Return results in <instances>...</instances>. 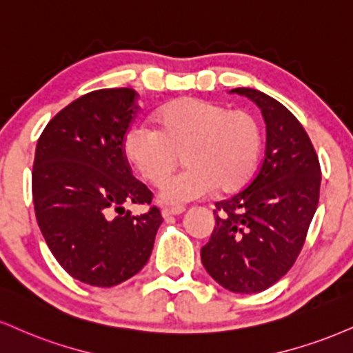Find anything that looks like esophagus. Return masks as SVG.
Returning <instances> with one entry per match:
<instances>
[{
    "mask_svg": "<svg viewBox=\"0 0 353 353\" xmlns=\"http://www.w3.org/2000/svg\"><path fill=\"white\" fill-rule=\"evenodd\" d=\"M184 210H185L184 207H164L163 217L168 219V217H172V215H181Z\"/></svg>",
    "mask_w": 353,
    "mask_h": 353,
    "instance_id": "1",
    "label": "esophagus"
}]
</instances>
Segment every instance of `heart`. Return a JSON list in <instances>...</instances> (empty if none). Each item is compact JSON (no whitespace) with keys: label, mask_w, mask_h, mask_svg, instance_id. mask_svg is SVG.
<instances>
[{"label":"heart","mask_w":353,"mask_h":353,"mask_svg":"<svg viewBox=\"0 0 353 353\" xmlns=\"http://www.w3.org/2000/svg\"><path fill=\"white\" fill-rule=\"evenodd\" d=\"M154 125H131L121 146L126 161L152 185L172 172L182 152L188 168L161 185L164 203L179 205L214 189H240L260 159L261 131L256 120L214 101L192 97L174 100L156 112Z\"/></svg>","instance_id":"obj_1"}]
</instances>
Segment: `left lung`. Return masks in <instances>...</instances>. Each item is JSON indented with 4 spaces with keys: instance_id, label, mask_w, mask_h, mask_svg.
Returning <instances> with one entry per match:
<instances>
[{
    "instance_id": "8db88e82",
    "label": "left lung",
    "mask_w": 353,
    "mask_h": 353,
    "mask_svg": "<svg viewBox=\"0 0 353 353\" xmlns=\"http://www.w3.org/2000/svg\"><path fill=\"white\" fill-rule=\"evenodd\" d=\"M261 110L265 159L254 179L215 202V228L202 246L203 268L232 292L253 294L278 283L299 256L319 203L321 165L298 118L254 88H233Z\"/></svg>"
}]
</instances>
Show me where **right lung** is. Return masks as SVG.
<instances>
[{"mask_svg": "<svg viewBox=\"0 0 353 353\" xmlns=\"http://www.w3.org/2000/svg\"><path fill=\"white\" fill-rule=\"evenodd\" d=\"M136 100L133 88L90 92L55 114L37 139V223L59 265L90 286H117L139 273L163 223L154 205L141 215L123 209L152 201L121 146L139 110Z\"/></svg>", "mask_w": 353, "mask_h": 353, "instance_id": "right-lung-1", "label": "right lung"}]
</instances>
